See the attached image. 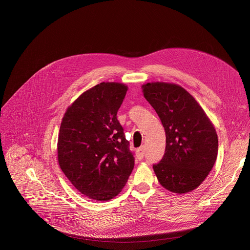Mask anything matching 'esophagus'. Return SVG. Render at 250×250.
<instances>
[{"mask_svg": "<svg viewBox=\"0 0 250 250\" xmlns=\"http://www.w3.org/2000/svg\"><path fill=\"white\" fill-rule=\"evenodd\" d=\"M136 155H137V157H138V159H143L144 158V155H145V148L142 146L141 148H139V149H137L136 150Z\"/></svg>", "mask_w": 250, "mask_h": 250, "instance_id": "obj_1", "label": "esophagus"}]
</instances>
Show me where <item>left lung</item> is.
I'll return each instance as SVG.
<instances>
[{"label":"left lung","mask_w":250,"mask_h":250,"mask_svg":"<svg viewBox=\"0 0 250 250\" xmlns=\"http://www.w3.org/2000/svg\"><path fill=\"white\" fill-rule=\"evenodd\" d=\"M142 88L166 135L164 155L152 165L157 180L169 191L190 192L204 182L216 160L214 126L199 103L181 86L154 82Z\"/></svg>","instance_id":"8db88e82"}]
</instances>
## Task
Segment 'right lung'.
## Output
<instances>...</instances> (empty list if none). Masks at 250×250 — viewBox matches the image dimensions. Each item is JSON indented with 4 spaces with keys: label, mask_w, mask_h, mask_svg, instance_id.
Returning <instances> with one entry per match:
<instances>
[{
    "label": "right lung",
    "mask_w": 250,
    "mask_h": 250,
    "mask_svg": "<svg viewBox=\"0 0 250 250\" xmlns=\"http://www.w3.org/2000/svg\"><path fill=\"white\" fill-rule=\"evenodd\" d=\"M127 87L102 82L66 110L58 138L60 167L74 188L90 199L108 201L125 186L134 167L117 113Z\"/></svg>",
    "instance_id": "1"
}]
</instances>
